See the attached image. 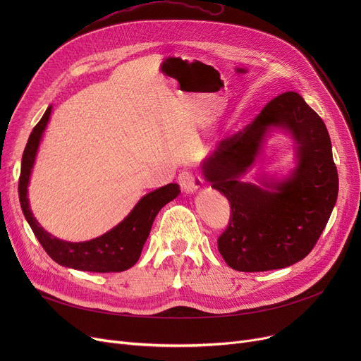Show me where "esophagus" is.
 Masks as SVG:
<instances>
[{"label":"esophagus","instance_id":"obj_1","mask_svg":"<svg viewBox=\"0 0 361 361\" xmlns=\"http://www.w3.org/2000/svg\"><path fill=\"white\" fill-rule=\"evenodd\" d=\"M178 184L184 193H195L202 187V178L190 169H183L177 177Z\"/></svg>","mask_w":361,"mask_h":361}]
</instances>
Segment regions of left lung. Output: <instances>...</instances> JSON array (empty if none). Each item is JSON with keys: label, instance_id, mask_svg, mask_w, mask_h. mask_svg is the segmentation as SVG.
Wrapping results in <instances>:
<instances>
[{"label": "left lung", "instance_id": "left-lung-1", "mask_svg": "<svg viewBox=\"0 0 361 361\" xmlns=\"http://www.w3.org/2000/svg\"><path fill=\"white\" fill-rule=\"evenodd\" d=\"M271 126H286L292 133L299 159L291 179L270 185L275 192L238 180ZM202 173L230 202V222L218 237V250L240 272L281 269L305 259L325 230L338 197L329 133L297 92L278 94L249 126L221 140Z\"/></svg>", "mask_w": 361, "mask_h": 361}]
</instances>
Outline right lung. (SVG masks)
I'll return each mask as SVG.
<instances>
[{"label": "right lung", "instance_id": "right-lung-1", "mask_svg": "<svg viewBox=\"0 0 361 361\" xmlns=\"http://www.w3.org/2000/svg\"><path fill=\"white\" fill-rule=\"evenodd\" d=\"M49 114L51 106H48L41 121L33 127L23 152L20 178H18V199H20L22 211L44 250L59 264L86 272H123L139 260L155 216L168 202L178 196L180 187L171 183L146 195L121 224L98 238L83 243H68L51 235L32 215L27 199L30 171Z\"/></svg>", "mask_w": 361, "mask_h": 361}]
</instances>
